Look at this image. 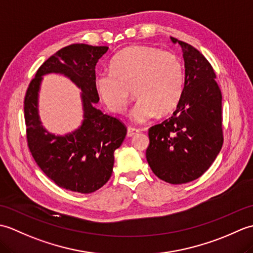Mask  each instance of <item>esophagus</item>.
Here are the masks:
<instances>
[{"label":"esophagus","mask_w":253,"mask_h":253,"mask_svg":"<svg viewBox=\"0 0 253 253\" xmlns=\"http://www.w3.org/2000/svg\"><path fill=\"white\" fill-rule=\"evenodd\" d=\"M138 132H139V129H137V128H133V127H128L127 128V137L136 136Z\"/></svg>","instance_id":"34e87169"}]
</instances>
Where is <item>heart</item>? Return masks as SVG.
<instances>
[{
	"label": "heart",
	"instance_id": "obj_1",
	"mask_svg": "<svg viewBox=\"0 0 253 253\" xmlns=\"http://www.w3.org/2000/svg\"><path fill=\"white\" fill-rule=\"evenodd\" d=\"M111 73L96 75L94 89L106 109L122 114L130 101L138 100L130 112L136 123L158 115L168 116L178 106L184 91V66L170 51L151 45H130L113 57Z\"/></svg>",
	"mask_w": 253,
	"mask_h": 253
}]
</instances>
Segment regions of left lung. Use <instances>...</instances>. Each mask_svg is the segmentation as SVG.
<instances>
[{
	"mask_svg": "<svg viewBox=\"0 0 253 253\" xmlns=\"http://www.w3.org/2000/svg\"><path fill=\"white\" fill-rule=\"evenodd\" d=\"M170 40L182 50L184 91L173 116L149 129L146 155L160 179L180 185L206 173L221 151L222 93L207 58L186 42Z\"/></svg>",
	"mask_w": 253,
	"mask_h": 253,
	"instance_id": "left-lung-1",
	"label": "left lung"
}]
</instances>
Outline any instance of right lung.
<instances>
[{"label": "right lung", "instance_id": "1", "mask_svg": "<svg viewBox=\"0 0 253 253\" xmlns=\"http://www.w3.org/2000/svg\"><path fill=\"white\" fill-rule=\"evenodd\" d=\"M107 46L71 44L42 64L25 96L27 141L42 171L64 189L91 193L105 185L114 165V151L121 147L127 129L115 117L95 106V66ZM47 73H61L82 90L84 120L77 130L65 135L47 132L42 125L37 100L42 79Z\"/></svg>", "mask_w": 253, "mask_h": 253}]
</instances>
